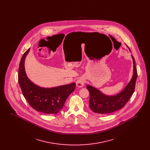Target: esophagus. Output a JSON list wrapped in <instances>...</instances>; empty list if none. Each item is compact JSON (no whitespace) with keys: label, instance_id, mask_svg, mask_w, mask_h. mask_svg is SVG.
<instances>
[{"label":"esophagus","instance_id":"esophagus-1","mask_svg":"<svg viewBox=\"0 0 150 150\" xmlns=\"http://www.w3.org/2000/svg\"><path fill=\"white\" fill-rule=\"evenodd\" d=\"M85 83V80L82 78L79 79L78 80L76 81V86L78 87H83Z\"/></svg>","mask_w":150,"mask_h":150}]
</instances>
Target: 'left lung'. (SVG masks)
<instances>
[{
	"instance_id": "obj_1",
	"label": "left lung",
	"mask_w": 150,
	"mask_h": 150,
	"mask_svg": "<svg viewBox=\"0 0 150 150\" xmlns=\"http://www.w3.org/2000/svg\"><path fill=\"white\" fill-rule=\"evenodd\" d=\"M132 57L133 61V75L128 84L120 93L115 96H106L92 86H86L90 93L89 107L94 112L100 114L114 112L124 107L129 100L134 92L137 78L135 59L133 56Z\"/></svg>"
}]
</instances>
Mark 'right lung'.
<instances>
[{
	"label": "right lung",
	"mask_w": 150,
	"mask_h": 150,
	"mask_svg": "<svg viewBox=\"0 0 150 150\" xmlns=\"http://www.w3.org/2000/svg\"><path fill=\"white\" fill-rule=\"evenodd\" d=\"M28 49L22 57L18 70V83L22 92L30 105L36 111L45 114H57L64 107L66 100L74 91L76 84L59 86L50 88L40 87L30 80L25 70V59Z\"/></svg>",
	"instance_id": "add662e5"
}]
</instances>
